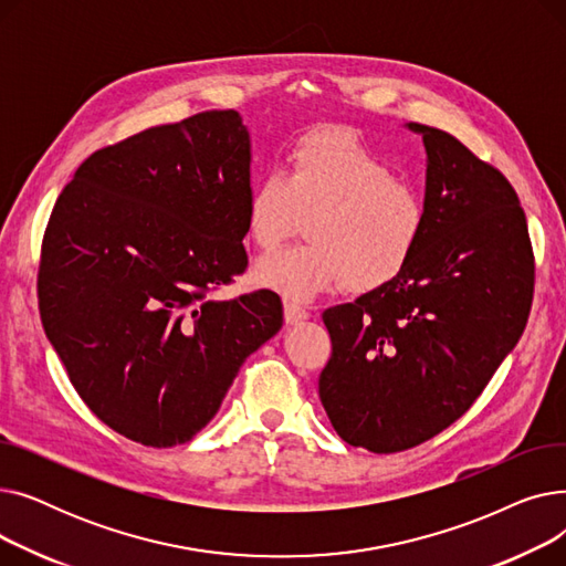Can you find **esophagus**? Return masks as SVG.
I'll list each match as a JSON object with an SVG mask.
<instances>
[{
    "label": "esophagus",
    "instance_id": "obj_1",
    "mask_svg": "<svg viewBox=\"0 0 566 566\" xmlns=\"http://www.w3.org/2000/svg\"><path fill=\"white\" fill-rule=\"evenodd\" d=\"M307 318H310L307 310L293 305V303H284V321H286V325H298V323H303Z\"/></svg>",
    "mask_w": 566,
    "mask_h": 566
}]
</instances>
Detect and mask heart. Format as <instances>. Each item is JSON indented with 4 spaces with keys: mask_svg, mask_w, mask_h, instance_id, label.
<instances>
[{
    "mask_svg": "<svg viewBox=\"0 0 566 566\" xmlns=\"http://www.w3.org/2000/svg\"><path fill=\"white\" fill-rule=\"evenodd\" d=\"M303 218L310 241L254 265L256 284L293 303L342 282L369 291L395 280L422 241L427 203L360 137L325 128L295 142L286 169L261 176L245 201V229L263 250L286 241Z\"/></svg>",
    "mask_w": 566,
    "mask_h": 566,
    "instance_id": "1",
    "label": "heart"
}]
</instances>
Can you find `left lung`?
<instances>
[{"label":"left lung","instance_id":"1","mask_svg":"<svg viewBox=\"0 0 566 566\" xmlns=\"http://www.w3.org/2000/svg\"><path fill=\"white\" fill-rule=\"evenodd\" d=\"M427 151V227L403 271L323 312L333 355L318 378L353 448H415L482 395L518 344L534 263L521 201L497 169L450 133L406 124Z\"/></svg>","mask_w":566,"mask_h":566}]
</instances>
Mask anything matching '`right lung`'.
I'll return each instance as SVG.
<instances>
[{
	"mask_svg": "<svg viewBox=\"0 0 566 566\" xmlns=\"http://www.w3.org/2000/svg\"><path fill=\"white\" fill-rule=\"evenodd\" d=\"M250 165L243 116L201 112L88 156L52 208L45 335L96 418L146 448L192 440L282 328L271 291L208 295L248 268Z\"/></svg>",
	"mask_w": 566,
	"mask_h": 566,
	"instance_id": "1",
	"label": "right lung"
}]
</instances>
